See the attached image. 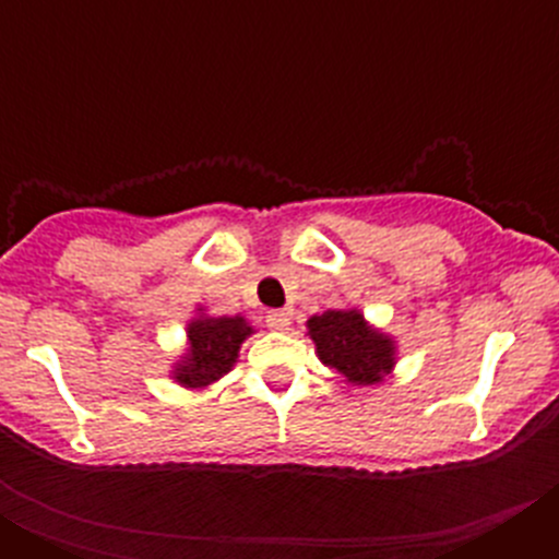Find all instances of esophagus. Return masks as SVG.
I'll list each match as a JSON object with an SVG mask.
<instances>
[{
    "instance_id": "obj_1",
    "label": "esophagus",
    "mask_w": 559,
    "mask_h": 559,
    "mask_svg": "<svg viewBox=\"0 0 559 559\" xmlns=\"http://www.w3.org/2000/svg\"><path fill=\"white\" fill-rule=\"evenodd\" d=\"M265 324H269L271 330H288L290 313L288 310H269V313H265Z\"/></svg>"
}]
</instances>
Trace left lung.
<instances>
[{
	"label": "left lung",
	"instance_id": "1",
	"mask_svg": "<svg viewBox=\"0 0 559 559\" xmlns=\"http://www.w3.org/2000/svg\"><path fill=\"white\" fill-rule=\"evenodd\" d=\"M316 353L353 386L378 383L394 367V344L364 322L358 310H328L308 319Z\"/></svg>",
	"mask_w": 559,
	"mask_h": 559
}]
</instances>
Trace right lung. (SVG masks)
<instances>
[{
	"label": "right lung",
	"instance_id": "add662e5",
	"mask_svg": "<svg viewBox=\"0 0 559 559\" xmlns=\"http://www.w3.org/2000/svg\"><path fill=\"white\" fill-rule=\"evenodd\" d=\"M251 335L249 322L243 316H199L192 319L187 328V349L185 360H179V367L173 369V378L179 380L181 386L187 389H201L224 378L240 353V344Z\"/></svg>",
	"mask_w": 559,
	"mask_h": 559
}]
</instances>
